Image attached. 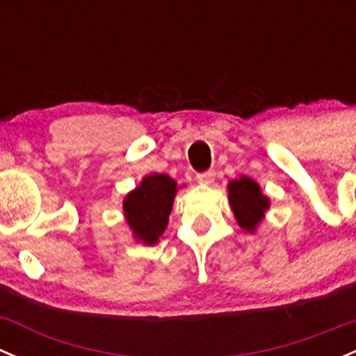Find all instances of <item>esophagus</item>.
<instances>
[{"mask_svg": "<svg viewBox=\"0 0 356 356\" xmlns=\"http://www.w3.org/2000/svg\"><path fill=\"white\" fill-rule=\"evenodd\" d=\"M214 177H216V173H214L213 170L204 171V173L197 175V181H199L200 185H211V183L214 181Z\"/></svg>", "mask_w": 356, "mask_h": 356, "instance_id": "obj_1", "label": "esophagus"}]
</instances>
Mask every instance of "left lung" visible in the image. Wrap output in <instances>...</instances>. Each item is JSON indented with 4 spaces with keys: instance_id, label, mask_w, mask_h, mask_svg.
Masks as SVG:
<instances>
[{
    "instance_id": "obj_1",
    "label": "left lung",
    "mask_w": 356,
    "mask_h": 356,
    "mask_svg": "<svg viewBox=\"0 0 356 356\" xmlns=\"http://www.w3.org/2000/svg\"><path fill=\"white\" fill-rule=\"evenodd\" d=\"M228 199L238 227L249 234L258 228L265 218V211L270 207L268 197L263 195L258 183L248 177L232 179L228 183Z\"/></svg>"
}]
</instances>
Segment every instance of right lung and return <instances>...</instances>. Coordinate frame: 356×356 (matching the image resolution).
<instances>
[{
    "label": "right lung",
    "mask_w": 356,
    "mask_h": 356,
    "mask_svg": "<svg viewBox=\"0 0 356 356\" xmlns=\"http://www.w3.org/2000/svg\"><path fill=\"white\" fill-rule=\"evenodd\" d=\"M177 190L173 178L154 173L143 178L142 183L126 195L122 207L136 241L147 245L157 244L168 227Z\"/></svg>",
    "instance_id": "right-lung-1"
}]
</instances>
